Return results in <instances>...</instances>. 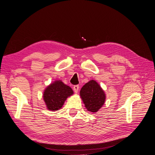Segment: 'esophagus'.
Listing matches in <instances>:
<instances>
[{
  "mask_svg": "<svg viewBox=\"0 0 155 155\" xmlns=\"http://www.w3.org/2000/svg\"><path fill=\"white\" fill-rule=\"evenodd\" d=\"M79 85H74V87H73V88H74V92H76V93H77L78 92V90H79Z\"/></svg>",
  "mask_w": 155,
  "mask_h": 155,
  "instance_id": "34e87169",
  "label": "esophagus"
}]
</instances>
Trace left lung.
<instances>
[{
	"label": "left lung",
	"instance_id": "8db88e82",
	"mask_svg": "<svg viewBox=\"0 0 155 155\" xmlns=\"http://www.w3.org/2000/svg\"><path fill=\"white\" fill-rule=\"evenodd\" d=\"M80 96L88 111L96 112L104 104V91L96 81L91 80L81 88Z\"/></svg>",
	"mask_w": 155,
	"mask_h": 155
}]
</instances>
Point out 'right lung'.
Instances as JSON below:
<instances>
[{
	"label": "right lung",
	"instance_id": "obj_1",
	"mask_svg": "<svg viewBox=\"0 0 155 155\" xmlns=\"http://www.w3.org/2000/svg\"><path fill=\"white\" fill-rule=\"evenodd\" d=\"M72 89L61 81H55L45 89L43 94L46 107L50 110H58L63 105L67 98L73 94Z\"/></svg>",
	"mask_w": 155,
	"mask_h": 155
}]
</instances>
